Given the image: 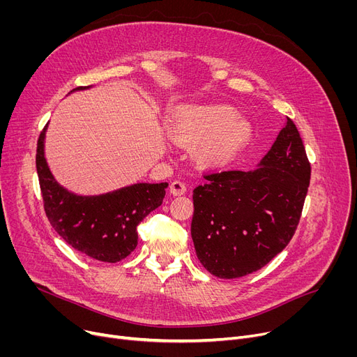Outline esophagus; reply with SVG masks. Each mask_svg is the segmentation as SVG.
<instances>
[{"label":"esophagus","instance_id":"obj_1","mask_svg":"<svg viewBox=\"0 0 357 357\" xmlns=\"http://www.w3.org/2000/svg\"><path fill=\"white\" fill-rule=\"evenodd\" d=\"M186 192V185L182 181H174L171 183V194L172 195H183Z\"/></svg>","mask_w":357,"mask_h":357}]
</instances>
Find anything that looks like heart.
<instances>
[{"instance_id": "heart-1", "label": "heart", "mask_w": 357, "mask_h": 357, "mask_svg": "<svg viewBox=\"0 0 357 357\" xmlns=\"http://www.w3.org/2000/svg\"><path fill=\"white\" fill-rule=\"evenodd\" d=\"M172 137L195 146L199 160L220 165L231 159L252 137L250 126L227 105H190L182 108L171 124Z\"/></svg>"}]
</instances>
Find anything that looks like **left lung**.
<instances>
[{
  "label": "left lung",
  "instance_id": "left-lung-1",
  "mask_svg": "<svg viewBox=\"0 0 357 357\" xmlns=\"http://www.w3.org/2000/svg\"><path fill=\"white\" fill-rule=\"evenodd\" d=\"M194 190L191 236L201 265L221 279L268 265L301 218L311 165L291 119L255 171L213 172Z\"/></svg>",
  "mask_w": 357,
  "mask_h": 357
}]
</instances>
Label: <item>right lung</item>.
Instances as JSON below:
<instances>
[{
    "label": "right lung",
    "instance_id": "1",
    "mask_svg": "<svg viewBox=\"0 0 357 357\" xmlns=\"http://www.w3.org/2000/svg\"><path fill=\"white\" fill-rule=\"evenodd\" d=\"M46 130L47 124L37 140L36 167L52 227L69 246L92 259L108 264L123 260L137 246L140 221L162 205L167 182L135 183L101 195L73 194L56 182L47 166Z\"/></svg>",
    "mask_w": 357,
    "mask_h": 357
}]
</instances>
